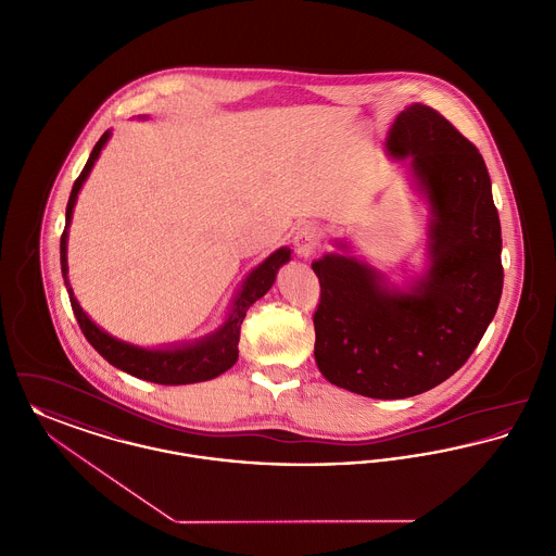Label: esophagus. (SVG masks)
Segmentation results:
<instances>
[{
	"mask_svg": "<svg viewBox=\"0 0 556 556\" xmlns=\"http://www.w3.org/2000/svg\"><path fill=\"white\" fill-rule=\"evenodd\" d=\"M319 241H321V229L313 223L308 225H302L300 229L295 230L294 245L298 256L306 258L311 254H315V250L319 248Z\"/></svg>",
	"mask_w": 556,
	"mask_h": 556,
	"instance_id": "1",
	"label": "esophagus"
}]
</instances>
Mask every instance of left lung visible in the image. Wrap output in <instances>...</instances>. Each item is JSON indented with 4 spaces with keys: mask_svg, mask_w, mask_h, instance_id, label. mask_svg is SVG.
<instances>
[{
    "mask_svg": "<svg viewBox=\"0 0 556 556\" xmlns=\"http://www.w3.org/2000/svg\"><path fill=\"white\" fill-rule=\"evenodd\" d=\"M387 151L409 157L430 203V266L399 290L346 243L313 262L315 361L340 389L405 399L445 382L481 342L502 295V229L488 165L439 111L420 102L401 111Z\"/></svg>",
    "mask_w": 556,
    "mask_h": 556,
    "instance_id": "8db88e82",
    "label": "left lung"
}]
</instances>
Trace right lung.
<instances>
[{"instance_id": "obj_1", "label": "right lung", "mask_w": 556, "mask_h": 556, "mask_svg": "<svg viewBox=\"0 0 556 556\" xmlns=\"http://www.w3.org/2000/svg\"><path fill=\"white\" fill-rule=\"evenodd\" d=\"M111 136V130L104 131L100 136L99 142L94 144L88 164L84 165L81 174L77 176L73 191L68 195L66 203V223L63 237H61V268H63V277H65L66 292L71 300V308L75 313V319L81 327L86 340L99 351L104 359L111 365H115L122 371H128L130 376H136L140 380L147 382H155V384H195V382H205L212 380L220 374H225L235 365V361L239 357V331L241 324L245 319L248 308L261 300L266 294L277 277L279 266H283L290 261L292 252L290 248H279L277 252H273L266 261L258 264L243 281L239 294L232 300V308H230L229 317L223 326L218 327L214 333L195 340L193 344H182V346H174V349H142V346H134L124 340L113 338L111 333H106L104 329H100L79 306V302L75 300L73 290L68 286L66 273V237H68V225H71V216H73V207L77 201V193L84 187L88 174L92 172V167L99 160L102 147L106 144Z\"/></svg>"}]
</instances>
